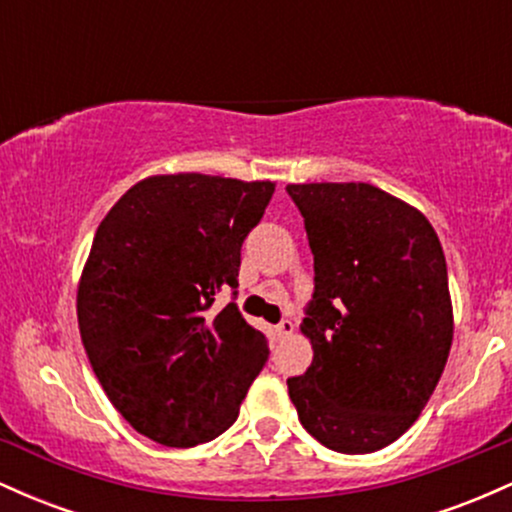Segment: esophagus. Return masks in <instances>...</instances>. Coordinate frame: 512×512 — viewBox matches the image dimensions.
<instances>
[{
  "label": "esophagus",
  "mask_w": 512,
  "mask_h": 512,
  "mask_svg": "<svg viewBox=\"0 0 512 512\" xmlns=\"http://www.w3.org/2000/svg\"><path fill=\"white\" fill-rule=\"evenodd\" d=\"M293 330H296V325H293L289 317H284V320L276 325V334H279V337H286V334H291Z\"/></svg>",
  "instance_id": "1"
}]
</instances>
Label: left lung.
<instances>
[{"mask_svg":"<svg viewBox=\"0 0 512 512\" xmlns=\"http://www.w3.org/2000/svg\"><path fill=\"white\" fill-rule=\"evenodd\" d=\"M313 250L301 330L313 363L286 380L305 431L366 455L395 443L431 399L452 344L448 267L421 211L368 182L286 185Z\"/></svg>","mask_w":512,"mask_h":512,"instance_id":"1","label":"left lung"}]
</instances>
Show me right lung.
Here are the masks:
<instances>
[{
    "label": "right lung",
    "instance_id": "add662e5",
    "mask_svg": "<svg viewBox=\"0 0 512 512\" xmlns=\"http://www.w3.org/2000/svg\"><path fill=\"white\" fill-rule=\"evenodd\" d=\"M272 182L154 175L127 190L93 238L76 315L113 407L142 436L195 448L238 419L269 358L267 337L236 303L240 248Z\"/></svg>",
    "mask_w": 512,
    "mask_h": 512
}]
</instances>
